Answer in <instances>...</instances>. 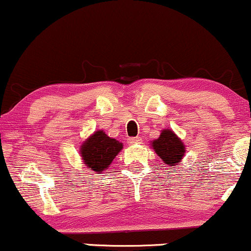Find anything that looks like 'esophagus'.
<instances>
[{
    "mask_svg": "<svg viewBox=\"0 0 251 251\" xmlns=\"http://www.w3.org/2000/svg\"><path fill=\"white\" fill-rule=\"evenodd\" d=\"M128 144H131V145H133V144H140L142 143V138L139 137H133V138H128Z\"/></svg>",
    "mask_w": 251,
    "mask_h": 251,
    "instance_id": "obj_1",
    "label": "esophagus"
}]
</instances>
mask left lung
<instances>
[{"instance_id": "1", "label": "left lung", "mask_w": 251, "mask_h": 251, "mask_svg": "<svg viewBox=\"0 0 251 251\" xmlns=\"http://www.w3.org/2000/svg\"><path fill=\"white\" fill-rule=\"evenodd\" d=\"M152 148L166 165L165 168L172 170L175 169V165H179L181 158L185 153L183 142L170 129L162 131L159 138L152 143Z\"/></svg>"}]
</instances>
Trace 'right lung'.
<instances>
[{"mask_svg":"<svg viewBox=\"0 0 251 251\" xmlns=\"http://www.w3.org/2000/svg\"><path fill=\"white\" fill-rule=\"evenodd\" d=\"M122 149V143L109 138L103 131H97L82 144L80 152L83 164L89 170L100 172L107 170Z\"/></svg>","mask_w":251,"mask_h":251,"instance_id":"obj_1","label":"right lung"}]
</instances>
